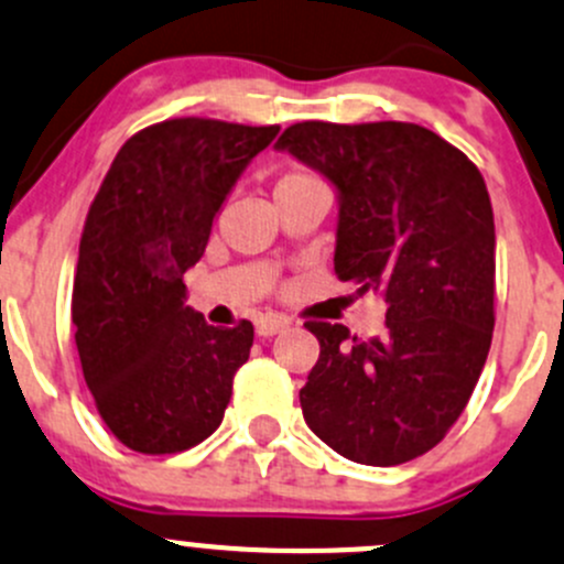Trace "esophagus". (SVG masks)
<instances>
[{
    "instance_id": "esophagus-1",
    "label": "esophagus",
    "mask_w": 564,
    "mask_h": 564,
    "mask_svg": "<svg viewBox=\"0 0 564 564\" xmlns=\"http://www.w3.org/2000/svg\"><path fill=\"white\" fill-rule=\"evenodd\" d=\"M290 325V321H284V317H276V315H269V317H260L258 323H254V330H258V336H274L280 334Z\"/></svg>"
}]
</instances>
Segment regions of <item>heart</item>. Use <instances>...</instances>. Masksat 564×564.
I'll use <instances>...</instances> for the list:
<instances>
[{
	"label": "heart",
	"instance_id": "obj_1",
	"mask_svg": "<svg viewBox=\"0 0 564 564\" xmlns=\"http://www.w3.org/2000/svg\"><path fill=\"white\" fill-rule=\"evenodd\" d=\"M301 182H317V178H312L310 173H288V176L280 182V187H284V184H301Z\"/></svg>",
	"mask_w": 564,
	"mask_h": 564
}]
</instances>
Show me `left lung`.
Segmentation results:
<instances>
[{"label": "left lung", "mask_w": 564, "mask_h": 564, "mask_svg": "<svg viewBox=\"0 0 564 564\" xmlns=\"http://www.w3.org/2000/svg\"><path fill=\"white\" fill-rule=\"evenodd\" d=\"M293 154L336 189L334 271L388 304L386 334L306 323L321 358L301 388L312 432L371 467L445 437L484 369L495 330V212L478 167L408 121L288 127Z\"/></svg>", "instance_id": "obj_1"}]
</instances>
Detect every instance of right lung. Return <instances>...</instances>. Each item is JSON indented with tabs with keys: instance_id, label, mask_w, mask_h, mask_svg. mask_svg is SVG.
<instances>
[{
	"instance_id": "1",
	"label": "right lung",
	"mask_w": 564,
	"mask_h": 564,
	"mask_svg": "<svg viewBox=\"0 0 564 564\" xmlns=\"http://www.w3.org/2000/svg\"><path fill=\"white\" fill-rule=\"evenodd\" d=\"M280 127L171 119L116 154L86 217L73 284L84 380L119 443L178 454L223 423L254 328H214L187 306L184 274L214 217Z\"/></svg>"
}]
</instances>
